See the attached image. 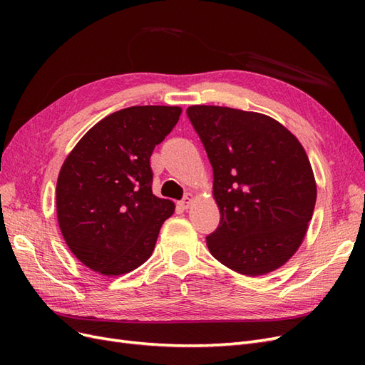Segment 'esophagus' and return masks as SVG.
I'll return each instance as SVG.
<instances>
[{
  "instance_id": "esophagus-1",
  "label": "esophagus",
  "mask_w": 365,
  "mask_h": 365,
  "mask_svg": "<svg viewBox=\"0 0 365 365\" xmlns=\"http://www.w3.org/2000/svg\"><path fill=\"white\" fill-rule=\"evenodd\" d=\"M193 201H195V195H193V193H187V195L184 196V200L180 202V205H181L184 210H187V208L192 207Z\"/></svg>"
}]
</instances>
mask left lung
Returning <instances> with one entry per match:
<instances>
[{"mask_svg":"<svg viewBox=\"0 0 365 365\" xmlns=\"http://www.w3.org/2000/svg\"><path fill=\"white\" fill-rule=\"evenodd\" d=\"M187 115L213 168L220 220L210 252L248 277L279 269L300 248L317 201L302 143L259 113L193 105Z\"/></svg>","mask_w":365,"mask_h":365,"instance_id":"1","label":"left lung"}]
</instances>
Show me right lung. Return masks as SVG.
Masks as SVG:
<instances>
[{
    "label": "right lung",
    "mask_w": 365,
    "mask_h": 365,
    "mask_svg": "<svg viewBox=\"0 0 365 365\" xmlns=\"http://www.w3.org/2000/svg\"><path fill=\"white\" fill-rule=\"evenodd\" d=\"M180 106H130L109 114L65 158L56 184L61 233L90 269L114 277L155 248L175 204L152 193L150 155L178 123Z\"/></svg>",
    "instance_id": "obj_1"
}]
</instances>
